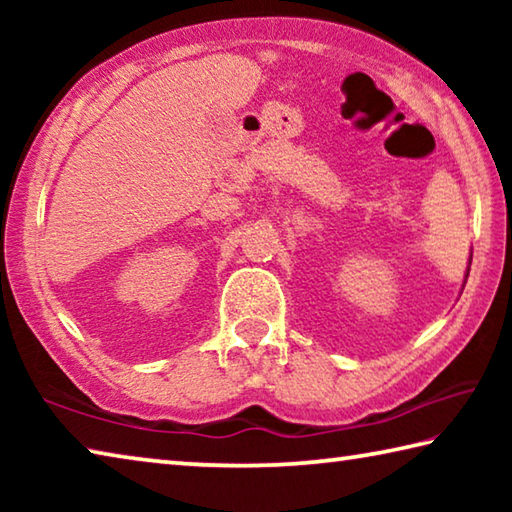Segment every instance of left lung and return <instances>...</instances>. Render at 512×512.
<instances>
[{
	"mask_svg": "<svg viewBox=\"0 0 512 512\" xmlns=\"http://www.w3.org/2000/svg\"><path fill=\"white\" fill-rule=\"evenodd\" d=\"M472 264V262H470ZM467 275H470V266H467V273H465V280H467ZM465 284V282H463Z\"/></svg>",
	"mask_w": 512,
	"mask_h": 512,
	"instance_id": "obj_1",
	"label": "left lung"
}]
</instances>
